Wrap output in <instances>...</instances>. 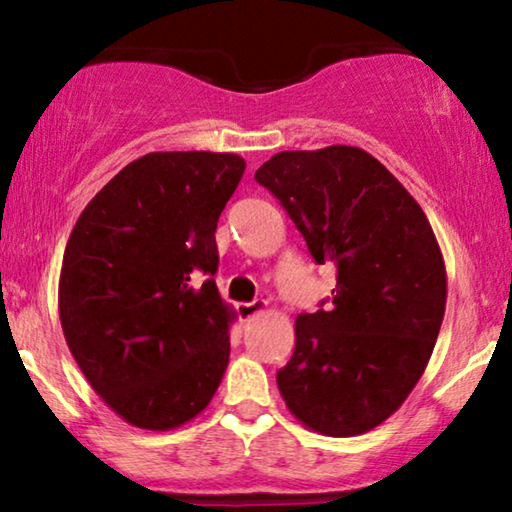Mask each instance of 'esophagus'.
I'll use <instances>...</instances> for the list:
<instances>
[{
    "label": "esophagus",
    "mask_w": 512,
    "mask_h": 512,
    "mask_svg": "<svg viewBox=\"0 0 512 512\" xmlns=\"http://www.w3.org/2000/svg\"><path fill=\"white\" fill-rule=\"evenodd\" d=\"M265 307H268L265 300H251V303H240V305H237V317H240L242 321H247V319L254 317V314L263 312Z\"/></svg>",
    "instance_id": "1"
}]
</instances>
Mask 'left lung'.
Returning <instances> with one entry per match:
<instances>
[{"instance_id": "8db88e82", "label": "left lung", "mask_w": 512, "mask_h": 512, "mask_svg": "<svg viewBox=\"0 0 512 512\" xmlns=\"http://www.w3.org/2000/svg\"><path fill=\"white\" fill-rule=\"evenodd\" d=\"M254 179L275 195L335 289L296 319L277 387L300 422L359 436L401 408L445 314V265L422 207L356 146L282 151Z\"/></svg>"}]
</instances>
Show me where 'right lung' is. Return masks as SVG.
I'll return each mask as SVG.
<instances>
[{
	"mask_svg": "<svg viewBox=\"0 0 512 512\" xmlns=\"http://www.w3.org/2000/svg\"><path fill=\"white\" fill-rule=\"evenodd\" d=\"M244 160L146 153L83 209L60 272L69 352L125 422L167 431L207 408L230 356L216 223Z\"/></svg>",
	"mask_w": 512,
	"mask_h": 512,
	"instance_id": "right-lung-1",
	"label": "right lung"
}]
</instances>
